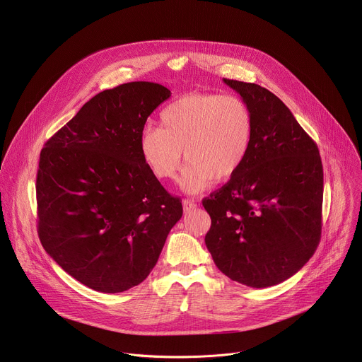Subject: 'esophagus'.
Listing matches in <instances>:
<instances>
[{"label": "esophagus", "mask_w": 362, "mask_h": 362, "mask_svg": "<svg viewBox=\"0 0 362 362\" xmlns=\"http://www.w3.org/2000/svg\"><path fill=\"white\" fill-rule=\"evenodd\" d=\"M193 209H196V203H194L193 200L185 199V200H183V211H185V214H189V212H192Z\"/></svg>", "instance_id": "1"}]
</instances>
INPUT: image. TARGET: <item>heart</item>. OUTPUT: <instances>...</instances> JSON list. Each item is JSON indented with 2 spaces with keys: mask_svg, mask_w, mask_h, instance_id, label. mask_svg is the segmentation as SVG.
I'll list each match as a JSON object with an SVG mask.
<instances>
[{
  "mask_svg": "<svg viewBox=\"0 0 362 362\" xmlns=\"http://www.w3.org/2000/svg\"><path fill=\"white\" fill-rule=\"evenodd\" d=\"M253 115L247 103L235 94H185L160 113V127L147 126L139 150L150 175L175 179L183 159L187 163L182 187L187 193L226 182L245 163L253 140Z\"/></svg>",
  "mask_w": 362,
  "mask_h": 362,
  "instance_id": "heart-1",
  "label": "heart"
}]
</instances>
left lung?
Returning <instances> with one entry per match:
<instances>
[{
	"mask_svg": "<svg viewBox=\"0 0 362 362\" xmlns=\"http://www.w3.org/2000/svg\"><path fill=\"white\" fill-rule=\"evenodd\" d=\"M247 103L253 140L238 173L203 199L204 243L232 281L250 288L295 275L321 239L324 170L315 141L269 90L223 78Z\"/></svg>",
	"mask_w": 362,
	"mask_h": 362,
	"instance_id": "8db88e82",
	"label": "left lung"
}]
</instances>
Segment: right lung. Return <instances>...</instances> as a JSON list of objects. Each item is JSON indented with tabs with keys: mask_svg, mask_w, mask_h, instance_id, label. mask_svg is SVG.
<instances>
[{
	"mask_svg": "<svg viewBox=\"0 0 362 362\" xmlns=\"http://www.w3.org/2000/svg\"><path fill=\"white\" fill-rule=\"evenodd\" d=\"M133 81L95 94L51 137L37 172L38 236L74 279L105 293L141 284L183 215L143 163L147 117L170 97Z\"/></svg>",
	"mask_w": 362,
	"mask_h": 362,
	"instance_id": "1",
	"label": "right lung"
}]
</instances>
